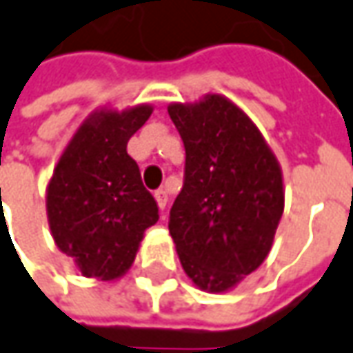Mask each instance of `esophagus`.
Here are the masks:
<instances>
[{
    "mask_svg": "<svg viewBox=\"0 0 353 353\" xmlns=\"http://www.w3.org/2000/svg\"><path fill=\"white\" fill-rule=\"evenodd\" d=\"M154 196H157L158 207L164 210V208H166V205H168V191H166V189H158L157 193H154Z\"/></svg>",
    "mask_w": 353,
    "mask_h": 353,
    "instance_id": "esophagus-1",
    "label": "esophagus"
}]
</instances>
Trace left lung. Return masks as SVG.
<instances>
[{
  "label": "left lung",
  "instance_id": "left-lung-1",
  "mask_svg": "<svg viewBox=\"0 0 353 353\" xmlns=\"http://www.w3.org/2000/svg\"><path fill=\"white\" fill-rule=\"evenodd\" d=\"M168 114L185 146L168 228L187 276L201 290L226 292L272 247L284 212L282 172L255 123L224 96L170 104Z\"/></svg>",
  "mask_w": 353,
  "mask_h": 353
}]
</instances>
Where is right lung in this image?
Listing matches in <instances>:
<instances>
[{"instance_id":"obj_1","label":"right lung","mask_w":353,"mask_h":353,"mask_svg":"<svg viewBox=\"0 0 353 353\" xmlns=\"http://www.w3.org/2000/svg\"><path fill=\"white\" fill-rule=\"evenodd\" d=\"M152 114L148 104L100 110L79 127L48 185L46 210L56 245L86 278L116 280L133 265L158 205L127 154Z\"/></svg>"}]
</instances>
